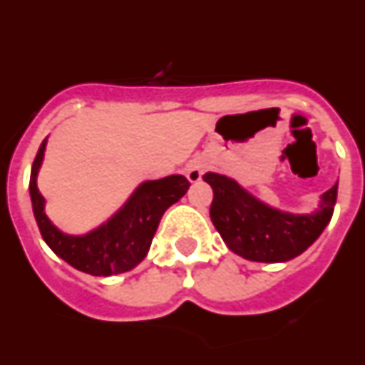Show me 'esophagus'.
<instances>
[{"mask_svg":"<svg viewBox=\"0 0 365 365\" xmlns=\"http://www.w3.org/2000/svg\"><path fill=\"white\" fill-rule=\"evenodd\" d=\"M202 170H205V166L201 163H190L186 166V177H188L190 182H199L202 177Z\"/></svg>","mask_w":365,"mask_h":365,"instance_id":"esophagus-1","label":"esophagus"}]
</instances>
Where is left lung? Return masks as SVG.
Here are the masks:
<instances>
[{
	"mask_svg": "<svg viewBox=\"0 0 365 365\" xmlns=\"http://www.w3.org/2000/svg\"><path fill=\"white\" fill-rule=\"evenodd\" d=\"M214 190L210 217L232 252L259 263H282L305 252L331 221L338 182L322 195L314 214L294 215L270 208L241 188L234 179L205 173Z\"/></svg>",
	"mask_w": 365,
	"mask_h": 365,
	"instance_id": "left-lung-1",
	"label": "left lung"
}]
</instances>
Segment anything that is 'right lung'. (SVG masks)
<instances>
[{
    "label": "right lung",
    "mask_w": 365,
    "mask_h": 365,
    "mask_svg": "<svg viewBox=\"0 0 365 365\" xmlns=\"http://www.w3.org/2000/svg\"><path fill=\"white\" fill-rule=\"evenodd\" d=\"M43 151L45 140L34 157L29 182L32 212L38 228L43 241L56 256L76 270L91 276H113L137 267L150 250L151 240L164 212L190 188L188 179L182 175L146 180L106 225L86 235H67L47 219L43 212L45 199L38 192L36 175L43 160Z\"/></svg>",
    "instance_id": "add662e5"
}]
</instances>
